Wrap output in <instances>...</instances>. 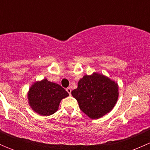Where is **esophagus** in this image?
Returning <instances> with one entry per match:
<instances>
[{
	"label": "esophagus",
	"mask_w": 150,
	"mask_h": 150,
	"mask_svg": "<svg viewBox=\"0 0 150 150\" xmlns=\"http://www.w3.org/2000/svg\"><path fill=\"white\" fill-rule=\"evenodd\" d=\"M66 91H67V93H69V95L71 94V91H72V89H71V88H69V87L67 88L66 89Z\"/></svg>",
	"instance_id": "esophagus-1"
}]
</instances>
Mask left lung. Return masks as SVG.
<instances>
[{"label": "left lung", "mask_w": 150, "mask_h": 150, "mask_svg": "<svg viewBox=\"0 0 150 150\" xmlns=\"http://www.w3.org/2000/svg\"><path fill=\"white\" fill-rule=\"evenodd\" d=\"M118 84L103 74L93 72L80 79L71 93L80 109L91 119H99L110 112L117 102Z\"/></svg>", "instance_id": "obj_1"}]
</instances>
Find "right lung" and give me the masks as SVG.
I'll use <instances>...</instances> for the list:
<instances>
[{
  "instance_id": "add662e5",
  "label": "right lung",
  "mask_w": 150,
  "mask_h": 150,
  "mask_svg": "<svg viewBox=\"0 0 150 150\" xmlns=\"http://www.w3.org/2000/svg\"><path fill=\"white\" fill-rule=\"evenodd\" d=\"M68 96L69 93L61 86L46 78L33 83L28 92L29 105L35 112L41 116L55 113L61 101Z\"/></svg>"
}]
</instances>
